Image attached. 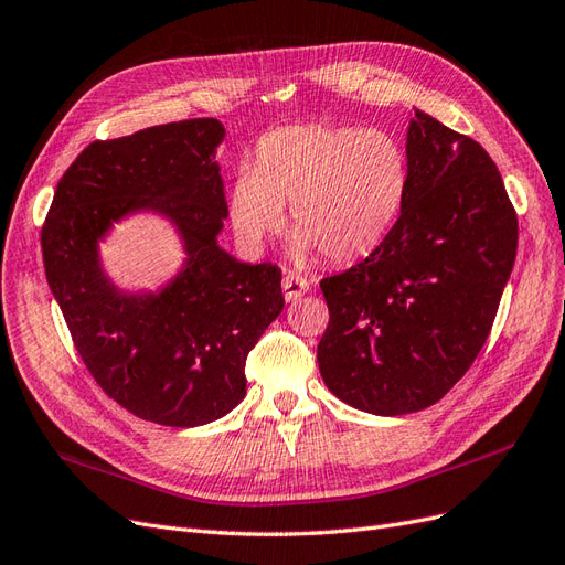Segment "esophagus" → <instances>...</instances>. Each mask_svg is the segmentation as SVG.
Listing matches in <instances>:
<instances>
[{"instance_id": "34e87169", "label": "esophagus", "mask_w": 565, "mask_h": 565, "mask_svg": "<svg viewBox=\"0 0 565 565\" xmlns=\"http://www.w3.org/2000/svg\"><path fill=\"white\" fill-rule=\"evenodd\" d=\"M282 292L287 301H297L309 292V282H306V278H301L299 273H287L282 278Z\"/></svg>"}]
</instances>
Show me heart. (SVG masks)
I'll return each instance as SVG.
<instances>
[{
  "label": "heart",
  "instance_id": "b5f03b06",
  "mask_svg": "<svg viewBox=\"0 0 565 565\" xmlns=\"http://www.w3.org/2000/svg\"><path fill=\"white\" fill-rule=\"evenodd\" d=\"M409 167L384 129L292 125L256 143L235 177L228 214L241 243L262 249L289 226L299 256L344 266L377 252L405 204Z\"/></svg>",
  "mask_w": 565,
  "mask_h": 565
}]
</instances>
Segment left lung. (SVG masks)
I'll return each instance as SVG.
<instances>
[{"label": "left lung", "mask_w": 565, "mask_h": 565, "mask_svg": "<svg viewBox=\"0 0 565 565\" xmlns=\"http://www.w3.org/2000/svg\"><path fill=\"white\" fill-rule=\"evenodd\" d=\"M409 183L384 245L320 280L322 382L363 413L438 403L481 353L519 245V218L481 143L415 110Z\"/></svg>", "instance_id": "left-lung-1"}]
</instances>
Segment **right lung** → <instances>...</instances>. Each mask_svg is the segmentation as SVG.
Returning a JSON list of instances; mask_svg holds the SVG:
<instances>
[{"instance_id":"add662e5","label":"right lung","mask_w":565,"mask_h":565,"mask_svg":"<svg viewBox=\"0 0 565 565\" xmlns=\"http://www.w3.org/2000/svg\"><path fill=\"white\" fill-rule=\"evenodd\" d=\"M226 129L214 117L94 141L61 177L42 226L46 282L79 358L127 413L200 426L245 398V361L285 306L276 264H243L216 245L228 204L214 162ZM158 211L189 259L158 296L105 278L97 241L131 211Z\"/></svg>"}]
</instances>
